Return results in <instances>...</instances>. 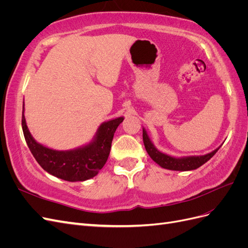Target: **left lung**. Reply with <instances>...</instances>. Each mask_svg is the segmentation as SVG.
<instances>
[{"label": "left lung", "instance_id": "8db88e82", "mask_svg": "<svg viewBox=\"0 0 248 248\" xmlns=\"http://www.w3.org/2000/svg\"><path fill=\"white\" fill-rule=\"evenodd\" d=\"M142 140H144V145L146 148V151L148 152L149 156L163 169L170 170H179V171H185V170H197L198 168L202 167V164L206 163L209 159H211L214 154L218 151V148H216L214 151L210 152L205 155H191V156H182V157H175L169 154L163 153L159 151L158 149L155 147L150 139L149 134L145 128H142Z\"/></svg>", "mask_w": 248, "mask_h": 248}]
</instances>
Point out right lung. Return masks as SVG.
I'll list each match as a JSON object with an SVG mask.
<instances>
[{
	"label": "right lung",
	"mask_w": 248,
	"mask_h": 248,
	"mask_svg": "<svg viewBox=\"0 0 248 248\" xmlns=\"http://www.w3.org/2000/svg\"><path fill=\"white\" fill-rule=\"evenodd\" d=\"M22 107V131L30 151L40 167L48 174L69 182L86 181L98 174L110 152L112 138L124 117L103 122L88 144L65 151L50 149L37 141L30 132Z\"/></svg>",
	"instance_id": "right-lung-1"
}]
</instances>
